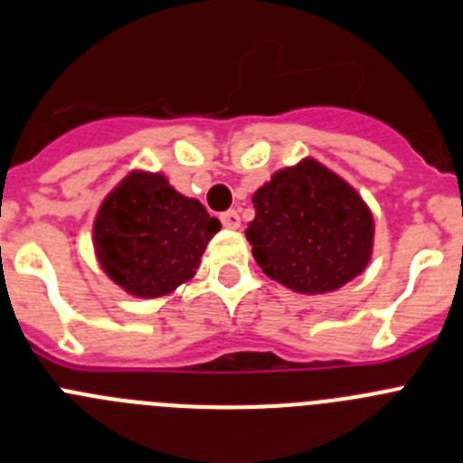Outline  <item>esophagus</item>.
<instances>
[{"label": "esophagus", "mask_w": 463, "mask_h": 463, "mask_svg": "<svg viewBox=\"0 0 463 463\" xmlns=\"http://www.w3.org/2000/svg\"><path fill=\"white\" fill-rule=\"evenodd\" d=\"M222 223H223V228H228V231H237V228H240V223H241V219H240V214H237V210L223 212V214H222Z\"/></svg>", "instance_id": "esophagus-1"}]
</instances>
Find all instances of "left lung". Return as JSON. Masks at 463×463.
<instances>
[{
	"label": "left lung",
	"instance_id": "1",
	"mask_svg": "<svg viewBox=\"0 0 463 463\" xmlns=\"http://www.w3.org/2000/svg\"><path fill=\"white\" fill-rule=\"evenodd\" d=\"M246 228L269 279L301 295H326L363 274L373 256L374 219L356 189L306 157L280 168L253 194Z\"/></svg>",
	"mask_w": 463,
	"mask_h": 463
}]
</instances>
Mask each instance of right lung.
Segmentation results:
<instances>
[{"label": "right lung", "mask_w": 463, "mask_h": 463, "mask_svg": "<svg viewBox=\"0 0 463 463\" xmlns=\"http://www.w3.org/2000/svg\"><path fill=\"white\" fill-rule=\"evenodd\" d=\"M222 231L201 201L162 173L132 171L102 201L93 246L105 274L128 295L155 299L194 279L207 241Z\"/></svg>", "instance_id": "right-lung-1"}]
</instances>
